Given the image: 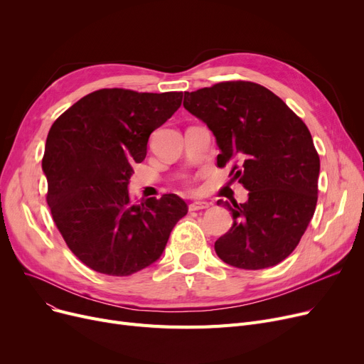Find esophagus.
Instances as JSON below:
<instances>
[{"mask_svg": "<svg viewBox=\"0 0 364 364\" xmlns=\"http://www.w3.org/2000/svg\"><path fill=\"white\" fill-rule=\"evenodd\" d=\"M209 206H211V203H209V202L196 200V202L188 205V211H202V209H208Z\"/></svg>", "mask_w": 364, "mask_h": 364, "instance_id": "34e87169", "label": "esophagus"}]
</instances>
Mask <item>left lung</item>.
<instances>
[{"label":"left lung","instance_id":"1","mask_svg":"<svg viewBox=\"0 0 364 364\" xmlns=\"http://www.w3.org/2000/svg\"><path fill=\"white\" fill-rule=\"evenodd\" d=\"M186 110L213 131L217 164L235 162L245 203L218 200L233 225L217 255L242 270L269 269L289 257L314 215L320 159L311 134L274 92L245 81L184 92Z\"/></svg>","mask_w":364,"mask_h":364}]
</instances>
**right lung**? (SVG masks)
Instances as JSON below:
<instances>
[{"mask_svg":"<svg viewBox=\"0 0 364 364\" xmlns=\"http://www.w3.org/2000/svg\"><path fill=\"white\" fill-rule=\"evenodd\" d=\"M183 92L94 91L51 125L43 171L47 203L69 250L87 267L129 276L156 262L187 214L177 195L132 203V165L144 161L150 134L181 106Z\"/></svg>","mask_w":364,"mask_h":364,"instance_id":"add662e5","label":"right lung"}]
</instances>
